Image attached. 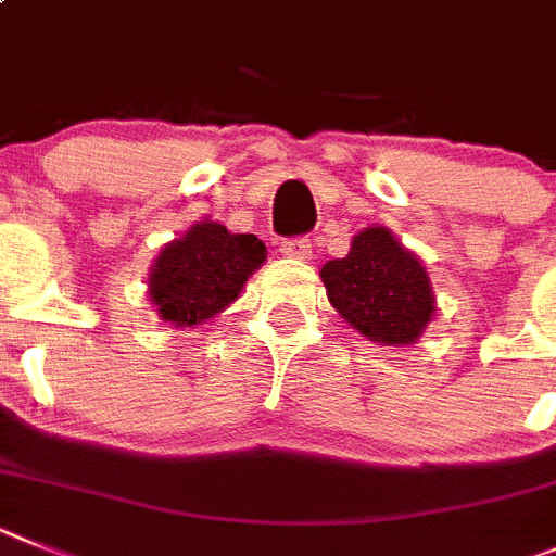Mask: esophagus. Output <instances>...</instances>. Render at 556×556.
Here are the masks:
<instances>
[{"instance_id": "esophagus-1", "label": "esophagus", "mask_w": 556, "mask_h": 556, "mask_svg": "<svg viewBox=\"0 0 556 556\" xmlns=\"http://www.w3.org/2000/svg\"><path fill=\"white\" fill-rule=\"evenodd\" d=\"M279 252H282L285 257L309 260V254H313V243H309L307 238H293V241H282Z\"/></svg>"}]
</instances>
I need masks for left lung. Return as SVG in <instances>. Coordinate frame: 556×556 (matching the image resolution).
I'll use <instances>...</instances> for the list:
<instances>
[{"instance_id": "obj_1", "label": "left lung", "mask_w": 556, "mask_h": 556, "mask_svg": "<svg viewBox=\"0 0 556 556\" xmlns=\"http://www.w3.org/2000/svg\"><path fill=\"white\" fill-rule=\"evenodd\" d=\"M327 299L363 338L379 346H409L434 318V290L427 266L388 227H365L346 257L321 268Z\"/></svg>"}]
</instances>
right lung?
I'll return each mask as SVG.
<instances>
[{
    "label": "right lung",
    "mask_w": 556,
    "mask_h": 556,
    "mask_svg": "<svg viewBox=\"0 0 556 556\" xmlns=\"http://www.w3.org/2000/svg\"><path fill=\"white\" fill-rule=\"evenodd\" d=\"M266 254L257 235L229 232L224 224L202 218L160 249L149 268V302L160 321L174 329L207 324L241 296Z\"/></svg>",
    "instance_id": "1"
}]
</instances>
